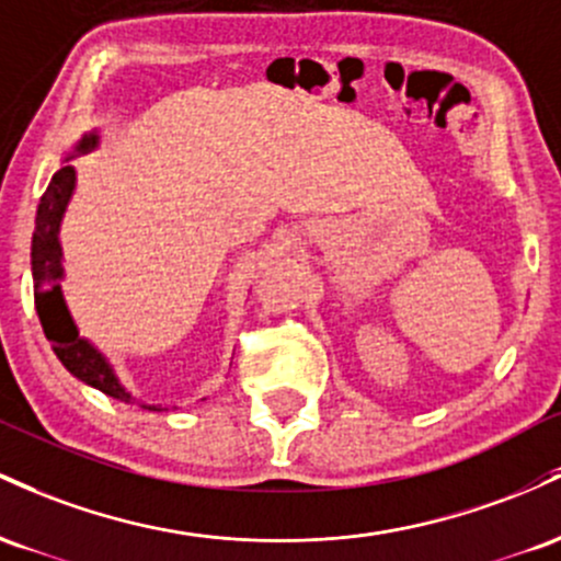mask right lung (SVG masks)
Returning <instances> with one entry per match:
<instances>
[{
	"mask_svg": "<svg viewBox=\"0 0 561 561\" xmlns=\"http://www.w3.org/2000/svg\"><path fill=\"white\" fill-rule=\"evenodd\" d=\"M94 145V137H84L81 148ZM73 191V169L62 167L55 174L53 182L44 191L39 211H36V228H34V243H31V270H34V305L36 314L42 320V329L47 342L53 344L58 360L71 370L77 379H81L90 387L100 389L113 400L131 402V394L118 383L113 376L111 365L103 360L92 344L79 339L77 325H73L71 314L66 310V301L60 294V243H58V228L60 217L66 211L68 198ZM148 411H159V408L148 405Z\"/></svg>",
	"mask_w": 561,
	"mask_h": 561,
	"instance_id": "add662e5",
	"label": "right lung"
}]
</instances>
